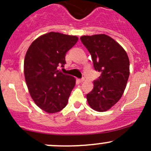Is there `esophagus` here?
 Returning <instances> with one entry per match:
<instances>
[{
  "label": "esophagus",
  "instance_id": "esophagus-1",
  "mask_svg": "<svg viewBox=\"0 0 151 151\" xmlns=\"http://www.w3.org/2000/svg\"><path fill=\"white\" fill-rule=\"evenodd\" d=\"M79 82H80V83H83V82L85 81V78H82V79H79Z\"/></svg>",
  "mask_w": 151,
  "mask_h": 151
}]
</instances>
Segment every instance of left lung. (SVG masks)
Returning a JSON list of instances; mask_svg holds the SVG:
<instances>
[{
    "label": "left lung",
    "mask_w": 151,
    "mask_h": 151,
    "mask_svg": "<svg viewBox=\"0 0 151 151\" xmlns=\"http://www.w3.org/2000/svg\"><path fill=\"white\" fill-rule=\"evenodd\" d=\"M80 39L92 57L94 68L101 72L87 94V101L95 111L105 112L123 96L130 73L129 57L124 49L106 34L83 36Z\"/></svg>",
    "instance_id": "8db88e82"
}]
</instances>
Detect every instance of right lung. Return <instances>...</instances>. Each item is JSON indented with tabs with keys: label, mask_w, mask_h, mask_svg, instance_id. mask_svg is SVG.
I'll use <instances>...</instances> for the list:
<instances>
[{
	"label": "right lung",
	"mask_w": 151,
	"mask_h": 151,
	"mask_svg": "<svg viewBox=\"0 0 151 151\" xmlns=\"http://www.w3.org/2000/svg\"><path fill=\"white\" fill-rule=\"evenodd\" d=\"M78 41L76 36L50 32L35 39L25 54L24 74L32 99L50 114L61 111L76 84L74 77L62 74L67 52Z\"/></svg>",
	"instance_id": "obj_1"
}]
</instances>
